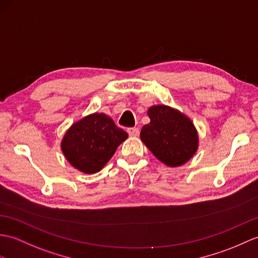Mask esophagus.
Masks as SVG:
<instances>
[{"label":"esophagus","mask_w":258,"mask_h":258,"mask_svg":"<svg viewBox=\"0 0 258 258\" xmlns=\"http://www.w3.org/2000/svg\"><path fill=\"white\" fill-rule=\"evenodd\" d=\"M127 133L130 136L134 137V136H137L140 134V130L137 127H130V128H127Z\"/></svg>","instance_id":"obj_1"}]
</instances>
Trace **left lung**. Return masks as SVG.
Wrapping results in <instances>:
<instances>
[{
    "instance_id": "left-lung-1",
    "label": "left lung",
    "mask_w": 258,
    "mask_h": 258,
    "mask_svg": "<svg viewBox=\"0 0 258 258\" xmlns=\"http://www.w3.org/2000/svg\"><path fill=\"white\" fill-rule=\"evenodd\" d=\"M151 122L141 130V140L164 165L179 167L195 156L199 148V134L191 118L165 104L147 110Z\"/></svg>"
}]
</instances>
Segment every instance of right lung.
I'll return each mask as SVG.
<instances>
[{
    "label": "right lung",
    "instance_id": "obj_1",
    "mask_svg": "<svg viewBox=\"0 0 258 258\" xmlns=\"http://www.w3.org/2000/svg\"><path fill=\"white\" fill-rule=\"evenodd\" d=\"M128 137L104 113H91L71 124L60 142L68 163L83 173H95L109 163Z\"/></svg>",
    "mask_w": 258,
    "mask_h": 258
}]
</instances>
